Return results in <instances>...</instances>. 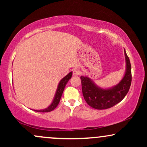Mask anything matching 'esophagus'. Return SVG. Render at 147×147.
Segmentation results:
<instances>
[{
    "label": "esophagus",
    "instance_id": "esophagus-1",
    "mask_svg": "<svg viewBox=\"0 0 147 147\" xmlns=\"http://www.w3.org/2000/svg\"><path fill=\"white\" fill-rule=\"evenodd\" d=\"M80 74V71L78 69H74L73 70V75L74 76H79Z\"/></svg>",
    "mask_w": 147,
    "mask_h": 147
}]
</instances>
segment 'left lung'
Returning <instances> with one entry per match:
<instances>
[{
    "label": "left lung",
    "instance_id": "left-lung-1",
    "mask_svg": "<svg viewBox=\"0 0 147 147\" xmlns=\"http://www.w3.org/2000/svg\"><path fill=\"white\" fill-rule=\"evenodd\" d=\"M126 63L125 75L121 81L110 89H102L98 87L91 79L81 76L82 93L88 105L98 110L110 108L121 102L127 94L132 82L131 65L130 59L124 50Z\"/></svg>",
    "mask_w": 147,
    "mask_h": 147
}]
</instances>
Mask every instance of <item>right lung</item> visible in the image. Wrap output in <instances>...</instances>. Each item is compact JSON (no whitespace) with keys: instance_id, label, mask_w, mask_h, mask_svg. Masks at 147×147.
Wrapping results in <instances>:
<instances>
[{"instance_id":"right-lung-1","label":"right lung","mask_w":147,"mask_h":147,"mask_svg":"<svg viewBox=\"0 0 147 147\" xmlns=\"http://www.w3.org/2000/svg\"><path fill=\"white\" fill-rule=\"evenodd\" d=\"M72 76V72H70L67 74V76H65L63 79H62L60 82L59 83V85H58L57 91H56L55 95V98L53 100V102L51 104L49 107L45 108L44 110H35L36 112H51L52 110H53L55 108L57 107L58 104L59 103L60 99H61V97L62 96V94H63L64 88H65V86L66 84H67V82L71 79Z\"/></svg>"}]
</instances>
